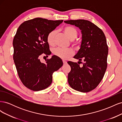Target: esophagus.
<instances>
[{
	"label": "esophagus",
	"mask_w": 122,
	"mask_h": 122,
	"mask_svg": "<svg viewBox=\"0 0 122 122\" xmlns=\"http://www.w3.org/2000/svg\"><path fill=\"white\" fill-rule=\"evenodd\" d=\"M63 61V63H64V64H66L67 63V62L66 61Z\"/></svg>",
	"instance_id": "esophagus-1"
}]
</instances>
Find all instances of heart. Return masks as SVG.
I'll list each match as a JSON object with an SVG mask.
<instances>
[{"instance_id": "obj_1", "label": "heart", "mask_w": 122, "mask_h": 122, "mask_svg": "<svg viewBox=\"0 0 122 122\" xmlns=\"http://www.w3.org/2000/svg\"><path fill=\"white\" fill-rule=\"evenodd\" d=\"M63 32L70 40H72L73 45L78 48L80 46V42L74 39L78 35L77 29L71 26H66L63 28ZM56 31L53 30L48 33L47 36V41L49 45L53 46L55 43V38L56 35ZM53 54L55 56L62 59L66 60L72 56L73 51L71 49H63L61 48H56L52 50Z\"/></svg>"}]
</instances>
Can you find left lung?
<instances>
[{"label": "left lung", "instance_id": "8db88e82", "mask_svg": "<svg viewBox=\"0 0 122 122\" xmlns=\"http://www.w3.org/2000/svg\"><path fill=\"white\" fill-rule=\"evenodd\" d=\"M64 22L75 25L81 30L80 48L74 58L83 63L80 67L77 62L68 61L71 71L68 83L76 91L87 93L96 87L101 81L107 68L108 48L104 32L91 22L83 20H70Z\"/></svg>", "mask_w": 122, "mask_h": 122}]
</instances>
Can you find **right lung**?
I'll return each mask as SVG.
<instances>
[{"mask_svg":"<svg viewBox=\"0 0 122 122\" xmlns=\"http://www.w3.org/2000/svg\"><path fill=\"white\" fill-rule=\"evenodd\" d=\"M62 22L36 18L24 22L17 29L13 42V58L21 82L29 89L39 91L48 87L53 73L63 65L54 55L45 63L39 59L43 53L51 54L47 35Z\"/></svg>","mask_w":122,"mask_h":122,"instance_id":"1","label":"right lung"}]
</instances>
